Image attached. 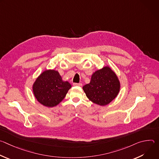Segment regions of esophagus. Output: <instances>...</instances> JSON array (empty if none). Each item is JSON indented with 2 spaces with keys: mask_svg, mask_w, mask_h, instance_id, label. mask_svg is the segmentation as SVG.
<instances>
[{
  "mask_svg": "<svg viewBox=\"0 0 159 159\" xmlns=\"http://www.w3.org/2000/svg\"><path fill=\"white\" fill-rule=\"evenodd\" d=\"M73 85H74V86H82V84L81 83H74Z\"/></svg>",
  "mask_w": 159,
  "mask_h": 159,
  "instance_id": "obj_1",
  "label": "esophagus"
}]
</instances>
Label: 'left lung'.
<instances>
[{
	"mask_svg": "<svg viewBox=\"0 0 159 159\" xmlns=\"http://www.w3.org/2000/svg\"><path fill=\"white\" fill-rule=\"evenodd\" d=\"M120 81L109 65L95 71L89 84L82 89L87 98L93 102L103 106L107 105L118 95Z\"/></svg>",
	"mask_w": 159,
	"mask_h": 159,
	"instance_id": "left-lung-1",
	"label": "left lung"
}]
</instances>
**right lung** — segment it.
<instances>
[{
	"mask_svg": "<svg viewBox=\"0 0 159 159\" xmlns=\"http://www.w3.org/2000/svg\"><path fill=\"white\" fill-rule=\"evenodd\" d=\"M71 84L63 80L57 70H44L33 84V93L36 100L48 107L57 106L66 96Z\"/></svg>",
	"mask_w": 159,
	"mask_h": 159,
	"instance_id": "obj_1",
	"label": "right lung"
}]
</instances>
